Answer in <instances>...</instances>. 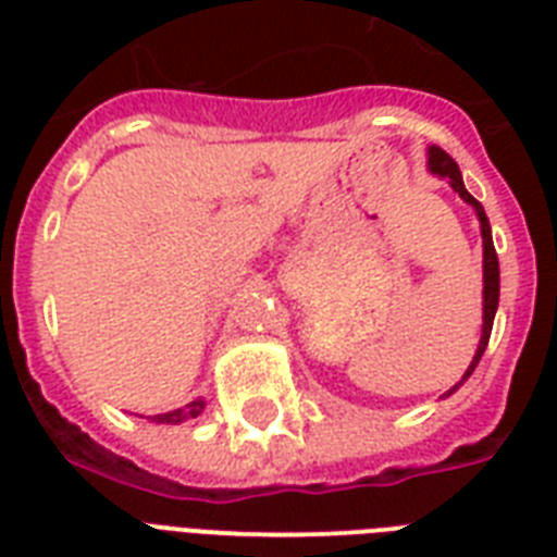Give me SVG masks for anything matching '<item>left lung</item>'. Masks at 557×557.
Segmentation results:
<instances>
[{
	"label": "left lung",
	"mask_w": 557,
	"mask_h": 557,
	"mask_svg": "<svg viewBox=\"0 0 557 557\" xmlns=\"http://www.w3.org/2000/svg\"><path fill=\"white\" fill-rule=\"evenodd\" d=\"M428 173L436 178H445L450 185V190L459 193V199L471 205L480 219V236H483V335H480V344H476V352L471 358V364L468 370L462 372V379L448 389V393H442V398L450 396V393H457L468 379H471V372L476 370L480 364V358H483L485 347H488V335H492L494 326V314H497V304H500V262H497V251H494V239H492V225H488V216H485L483 205L466 190V182H462V173H459L457 161L450 159L448 152L442 150V147H428Z\"/></svg>",
	"instance_id": "8db88e82"
}]
</instances>
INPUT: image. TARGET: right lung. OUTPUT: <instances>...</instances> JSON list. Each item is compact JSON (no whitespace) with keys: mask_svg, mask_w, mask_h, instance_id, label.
Instances as JSON below:
<instances>
[{"mask_svg":"<svg viewBox=\"0 0 557 557\" xmlns=\"http://www.w3.org/2000/svg\"><path fill=\"white\" fill-rule=\"evenodd\" d=\"M205 405H208V401L199 396V398H193L190 405L178 407V410H170V413L152 416L150 422H156V424H182V422H187V419H196V416L205 410Z\"/></svg>","mask_w":557,"mask_h":557,"instance_id":"add662e5","label":"right lung"}]
</instances>
